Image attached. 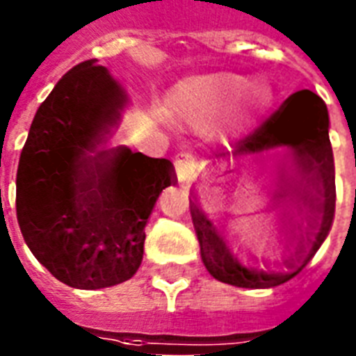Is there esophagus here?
<instances>
[{
	"mask_svg": "<svg viewBox=\"0 0 356 356\" xmlns=\"http://www.w3.org/2000/svg\"><path fill=\"white\" fill-rule=\"evenodd\" d=\"M176 172H178L180 181L189 184V181L195 180L196 176H198V172H200V165H198L196 160H193V158H186V160H181L180 163H178Z\"/></svg>",
	"mask_w": 356,
	"mask_h": 356,
	"instance_id": "1",
	"label": "esophagus"
}]
</instances>
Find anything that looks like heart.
<instances>
[{
	"label": "heart",
	"mask_w": 356,
	"mask_h": 356,
	"mask_svg": "<svg viewBox=\"0 0 356 356\" xmlns=\"http://www.w3.org/2000/svg\"><path fill=\"white\" fill-rule=\"evenodd\" d=\"M235 75H206L191 79L167 97V113L181 127L206 130L217 123L243 90Z\"/></svg>",
	"instance_id": "obj_1"
}]
</instances>
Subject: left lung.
<instances>
[{
	"instance_id": "left-lung-1",
	"label": "left lung",
	"mask_w": 356,
	"mask_h": 356,
	"mask_svg": "<svg viewBox=\"0 0 356 356\" xmlns=\"http://www.w3.org/2000/svg\"><path fill=\"white\" fill-rule=\"evenodd\" d=\"M275 147H289L294 156L300 178L286 181L274 196H291L292 207L281 213V229L289 237L283 259L286 272H263L246 268L233 257L209 218L196 202H191V217L200 243L202 261L215 280L243 289H270L286 283L305 268L322 246L334 218V160L329 141V113L325 102L311 90L292 93L274 115L255 132L238 141L235 156L259 154ZM309 212V232L305 233L300 215Z\"/></svg>"
}]
</instances>
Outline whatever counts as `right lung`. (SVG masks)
I'll return each mask as SVG.
<instances>
[{
	"instance_id": "add662e5",
	"label": "right lung",
	"mask_w": 356,
	"mask_h": 356,
	"mask_svg": "<svg viewBox=\"0 0 356 356\" xmlns=\"http://www.w3.org/2000/svg\"><path fill=\"white\" fill-rule=\"evenodd\" d=\"M127 95L97 60L56 82L31 124L16 175V215L33 255L73 289L130 280L145 226L175 167L127 147L101 150Z\"/></svg>"
}]
</instances>
